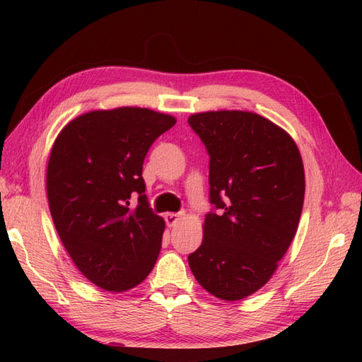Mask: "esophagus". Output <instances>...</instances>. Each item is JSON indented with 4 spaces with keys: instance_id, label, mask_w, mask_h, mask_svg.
Masks as SVG:
<instances>
[{
    "instance_id": "1",
    "label": "esophagus",
    "mask_w": 362,
    "mask_h": 362,
    "mask_svg": "<svg viewBox=\"0 0 362 362\" xmlns=\"http://www.w3.org/2000/svg\"><path fill=\"white\" fill-rule=\"evenodd\" d=\"M165 221L168 227H175L177 224H179L180 221V214L179 213H166L165 214Z\"/></svg>"
}]
</instances>
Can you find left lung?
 I'll use <instances>...</instances> for the list:
<instances>
[{
    "instance_id": "obj_1",
    "label": "left lung",
    "mask_w": 362,
    "mask_h": 362,
    "mask_svg": "<svg viewBox=\"0 0 362 362\" xmlns=\"http://www.w3.org/2000/svg\"><path fill=\"white\" fill-rule=\"evenodd\" d=\"M189 126L210 153V202L191 272L211 296L235 302L271 280L294 240L305 171L292 136L253 112L194 113Z\"/></svg>"
}]
</instances>
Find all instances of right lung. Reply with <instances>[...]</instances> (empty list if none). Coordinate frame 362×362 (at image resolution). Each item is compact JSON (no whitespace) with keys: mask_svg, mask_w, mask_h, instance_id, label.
<instances>
[{"mask_svg":"<svg viewBox=\"0 0 362 362\" xmlns=\"http://www.w3.org/2000/svg\"><path fill=\"white\" fill-rule=\"evenodd\" d=\"M175 121L141 107L91 110L52 144L46 193L54 226L76 267L105 291L132 289L156 266L165 221L149 209L143 161Z\"/></svg>","mask_w":362,"mask_h":362,"instance_id":"add662e5","label":"right lung"}]
</instances>
